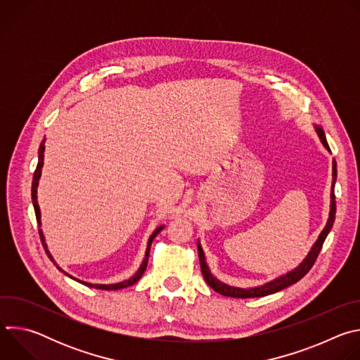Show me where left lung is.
<instances>
[{
    "label": "left lung",
    "instance_id": "8db88e82",
    "mask_svg": "<svg viewBox=\"0 0 360 360\" xmlns=\"http://www.w3.org/2000/svg\"><path fill=\"white\" fill-rule=\"evenodd\" d=\"M315 127V131L322 142V145L325 146L326 150L330 152V148L328 145V141H326V136H325V132L322 129V127L319 125H314ZM336 176H338V169H336V161L333 160L332 161V188H330V211H329V218H328V222L325 225V228L322 229L321 235L318 236L316 242L314 243V246L311 248L309 253L306 255V258L292 271H289L288 274L285 275H281L264 285H259V286H250V288H238V286H231L222 281H219L218 278H215L207 264V258H205V253H203V249L200 246V242L198 239V256H199V264H200V271H202V275L205 278V282H207L215 292L224 295V296H231V297H242V299H246V297H259V296H266V295H272L275 292H279L293 283H296L297 281H300L307 272L311 271V268L314 266L318 255L322 249V245L328 236V233L330 232L332 226H333V222H335V215H336V200H335V184H336Z\"/></svg>",
    "mask_w": 360,
    "mask_h": 360
}]
</instances>
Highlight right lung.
<instances>
[{"instance_id":"1","label":"right lung","mask_w":360,"mask_h":360,"mask_svg":"<svg viewBox=\"0 0 360 360\" xmlns=\"http://www.w3.org/2000/svg\"><path fill=\"white\" fill-rule=\"evenodd\" d=\"M44 152H45V139L41 142V145H39V149H38V165H37V169H35V172H34V178H32V188H31V196H32V205H34V211H35V217H37V222H38V225L41 226V211H39V205H38V200H37V191H38V182H39V178H41V172H42V167H44ZM165 228V225H161V226H158L155 231L152 232V235L149 236V239H148V243H146V250H145V256H143V259H142V264L139 265V268H138V271L129 278V279H125V281H122V282H118V283H110V285H102V283H89V282H84V281H79V279H77V278H74V276H71L70 274H67L65 271H63L57 264H56V261H54V258H53V255L49 253V250H48V246H46V243H45V236H44V232H42V229L39 228V238H41V242H42V245H44V249H45V252H46V255H48V258L54 262V265L61 271V272H64L67 276H70L71 279H74V281H77V282H79V283H82V285H85V286H89V288H95V289H102V290H117V289H122V288H128V286H131V285H134L135 282H138L139 279H141V276L143 275V272H145V269H146V265H148V258H149V250H150V243H152V240L155 239V236L162 231Z\"/></svg>"}]
</instances>
